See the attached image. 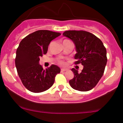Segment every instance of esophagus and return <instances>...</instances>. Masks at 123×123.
Segmentation results:
<instances>
[{
    "mask_svg": "<svg viewBox=\"0 0 123 123\" xmlns=\"http://www.w3.org/2000/svg\"><path fill=\"white\" fill-rule=\"evenodd\" d=\"M66 70H67V69H65V68H62L61 69V72H65V71H66Z\"/></svg>",
    "mask_w": 123,
    "mask_h": 123,
    "instance_id": "esophagus-1",
    "label": "esophagus"
}]
</instances>
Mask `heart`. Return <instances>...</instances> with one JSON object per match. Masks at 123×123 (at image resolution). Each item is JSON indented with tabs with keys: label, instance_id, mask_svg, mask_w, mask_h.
Returning a JSON list of instances; mask_svg holds the SVG:
<instances>
[{
	"label": "heart",
	"instance_id": "obj_1",
	"mask_svg": "<svg viewBox=\"0 0 123 123\" xmlns=\"http://www.w3.org/2000/svg\"><path fill=\"white\" fill-rule=\"evenodd\" d=\"M58 63H60V65H63V62L62 61H59Z\"/></svg>",
	"mask_w": 123,
	"mask_h": 123
}]
</instances>
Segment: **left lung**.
Here are the masks:
<instances>
[{"instance_id": "8db88e82", "label": "left lung", "mask_w": 123, "mask_h": 123, "mask_svg": "<svg viewBox=\"0 0 123 123\" xmlns=\"http://www.w3.org/2000/svg\"><path fill=\"white\" fill-rule=\"evenodd\" d=\"M62 35L72 40L75 46V64L81 63L83 66L80 73L72 69L74 77L69 80V84L77 91L92 90L102 77L106 65V50L104 44L97 36L86 31H67Z\"/></svg>"}]
</instances>
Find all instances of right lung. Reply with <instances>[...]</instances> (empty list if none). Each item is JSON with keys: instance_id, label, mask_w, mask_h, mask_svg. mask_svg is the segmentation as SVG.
Here are the masks:
<instances>
[{"instance_id": "obj_1", "label": "right lung", "mask_w": 123, "mask_h": 123, "mask_svg": "<svg viewBox=\"0 0 123 123\" xmlns=\"http://www.w3.org/2000/svg\"><path fill=\"white\" fill-rule=\"evenodd\" d=\"M61 33L39 30L24 38L16 51L15 63L22 84L31 92L46 91L53 85L55 77L61 69L55 65L43 69L39 64L40 57L47 53L51 41Z\"/></svg>"}]
</instances>
